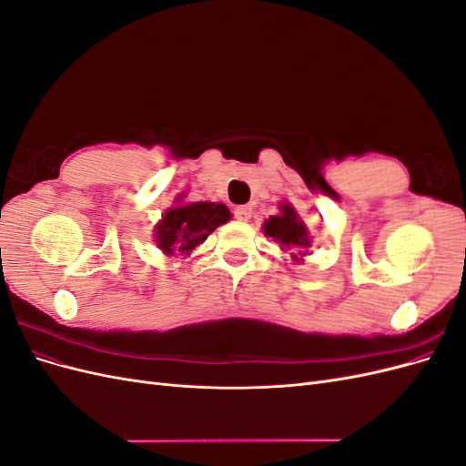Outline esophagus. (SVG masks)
I'll list each match as a JSON object with an SVG mask.
<instances>
[{"instance_id": "obj_1", "label": "esophagus", "mask_w": 466, "mask_h": 466, "mask_svg": "<svg viewBox=\"0 0 466 466\" xmlns=\"http://www.w3.org/2000/svg\"><path fill=\"white\" fill-rule=\"evenodd\" d=\"M233 214H235V218H237L238 221H248L250 216H252V208H250V206H237V208L233 209Z\"/></svg>"}]
</instances>
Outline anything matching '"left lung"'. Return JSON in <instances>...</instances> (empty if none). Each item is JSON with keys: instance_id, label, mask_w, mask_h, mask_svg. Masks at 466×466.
I'll use <instances>...</instances> for the list:
<instances>
[{"instance_id": "obj_1", "label": "left lung", "mask_w": 466, "mask_h": 466, "mask_svg": "<svg viewBox=\"0 0 466 466\" xmlns=\"http://www.w3.org/2000/svg\"><path fill=\"white\" fill-rule=\"evenodd\" d=\"M262 231L266 237H272L281 250L288 252L291 264H303V258L311 255L309 248L313 247V237L299 218L298 209L289 202H279V214L268 218L262 223Z\"/></svg>"}]
</instances>
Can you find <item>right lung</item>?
<instances>
[{"label": "right lung", "instance_id": "add662e5", "mask_svg": "<svg viewBox=\"0 0 466 466\" xmlns=\"http://www.w3.org/2000/svg\"><path fill=\"white\" fill-rule=\"evenodd\" d=\"M187 196H177L175 206L165 209L155 223L153 243L165 257L188 258L209 233L231 219L229 208L221 202H185Z\"/></svg>", "mask_w": 466, "mask_h": 466}]
</instances>
